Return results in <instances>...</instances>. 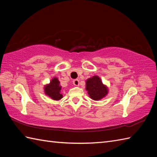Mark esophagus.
Listing matches in <instances>:
<instances>
[{"label":"esophagus","mask_w":157,"mask_h":157,"mask_svg":"<svg viewBox=\"0 0 157 157\" xmlns=\"http://www.w3.org/2000/svg\"><path fill=\"white\" fill-rule=\"evenodd\" d=\"M73 85L75 86H79V79H74V80L73 81Z\"/></svg>","instance_id":"34e87169"}]
</instances>
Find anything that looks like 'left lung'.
I'll return each instance as SVG.
<instances>
[{
	"mask_svg": "<svg viewBox=\"0 0 157 157\" xmlns=\"http://www.w3.org/2000/svg\"><path fill=\"white\" fill-rule=\"evenodd\" d=\"M86 90L88 91L90 98L94 101H99L108 94V88L102 84L101 78L94 75L86 82Z\"/></svg>",
	"mask_w": 157,
	"mask_h": 157,
	"instance_id": "obj_1",
	"label": "left lung"
}]
</instances>
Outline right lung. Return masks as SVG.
<instances>
[{
  "instance_id": "obj_1",
  "label": "right lung",
  "mask_w": 157,
  "mask_h": 157,
  "mask_svg": "<svg viewBox=\"0 0 157 157\" xmlns=\"http://www.w3.org/2000/svg\"><path fill=\"white\" fill-rule=\"evenodd\" d=\"M44 90L46 95L48 96L52 100L59 101L63 98V95L61 94V86L58 78H53L50 82V84L44 86Z\"/></svg>"
}]
</instances>
